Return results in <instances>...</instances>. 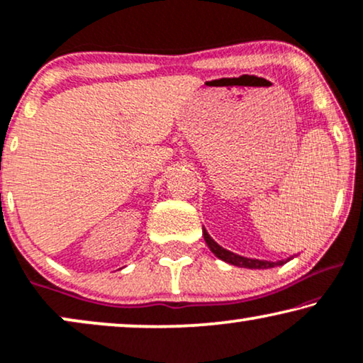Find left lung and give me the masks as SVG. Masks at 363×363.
I'll return each instance as SVG.
<instances>
[{
	"label": "left lung",
	"mask_w": 363,
	"mask_h": 363,
	"mask_svg": "<svg viewBox=\"0 0 363 363\" xmlns=\"http://www.w3.org/2000/svg\"><path fill=\"white\" fill-rule=\"evenodd\" d=\"M202 234H204L206 244L209 245V249L212 250V252H214L216 257H219L220 260H224V262H227V264L238 265V267H245V269H270V267H275V265L286 264L287 260H289L287 259V260H279V262H270V260H259V259L242 257V255L229 252V250H225L224 247H220L219 244L212 240V238H211L209 234H207L206 229L202 230Z\"/></svg>",
	"instance_id": "8db88e82"
}]
</instances>
